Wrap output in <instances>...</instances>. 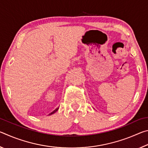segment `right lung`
<instances>
[{
	"mask_svg": "<svg viewBox=\"0 0 148 148\" xmlns=\"http://www.w3.org/2000/svg\"><path fill=\"white\" fill-rule=\"evenodd\" d=\"M59 110V108H56V110H53V112H51V113H50L49 115H48V116H50V115H52V114H54V113H56V112L57 111V110Z\"/></svg>",
	"mask_w": 148,
	"mask_h": 148,
	"instance_id": "obj_1",
	"label": "right lung"
}]
</instances>
